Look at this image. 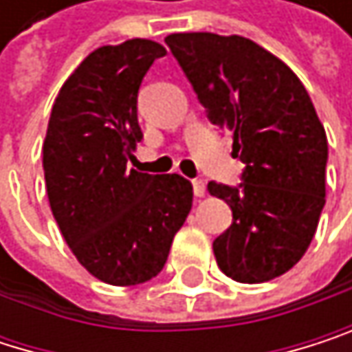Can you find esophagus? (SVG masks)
<instances>
[{"mask_svg": "<svg viewBox=\"0 0 352 352\" xmlns=\"http://www.w3.org/2000/svg\"><path fill=\"white\" fill-rule=\"evenodd\" d=\"M192 192H195V197H203L205 195V182L199 180V178H195L192 180Z\"/></svg>", "mask_w": 352, "mask_h": 352, "instance_id": "esophagus-1", "label": "esophagus"}]
</instances>
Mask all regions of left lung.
<instances>
[{"mask_svg":"<svg viewBox=\"0 0 352 352\" xmlns=\"http://www.w3.org/2000/svg\"><path fill=\"white\" fill-rule=\"evenodd\" d=\"M211 124L230 130L245 164L239 186L211 180L232 224L213 241L236 282H267L309 247L326 205L328 139L296 74L251 38L213 32L166 36Z\"/></svg>","mask_w":352,"mask_h":352,"instance_id":"left-lung-1","label":"left lung"}]
</instances>
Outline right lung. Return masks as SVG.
<instances>
[{
    "mask_svg": "<svg viewBox=\"0 0 352 352\" xmlns=\"http://www.w3.org/2000/svg\"><path fill=\"white\" fill-rule=\"evenodd\" d=\"M166 50L130 38L85 58L60 89L43 170L56 222L76 259L101 282L135 286L155 278L192 205L178 174L126 170L143 139L141 82Z\"/></svg>",
    "mask_w": 352,
    "mask_h": 352,
    "instance_id": "obj_1",
    "label": "right lung"
}]
</instances>
